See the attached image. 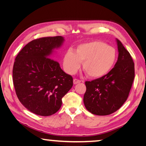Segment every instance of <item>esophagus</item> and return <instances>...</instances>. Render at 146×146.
I'll use <instances>...</instances> for the list:
<instances>
[{
    "mask_svg": "<svg viewBox=\"0 0 146 146\" xmlns=\"http://www.w3.org/2000/svg\"><path fill=\"white\" fill-rule=\"evenodd\" d=\"M80 82H81V80H78V79L75 78V79H74V80H73V84H77L80 83Z\"/></svg>",
    "mask_w": 146,
    "mask_h": 146,
    "instance_id": "1",
    "label": "esophagus"
}]
</instances>
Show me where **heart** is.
<instances>
[{
    "label": "heart",
    "mask_w": 146,
    "mask_h": 146,
    "mask_svg": "<svg viewBox=\"0 0 146 146\" xmlns=\"http://www.w3.org/2000/svg\"><path fill=\"white\" fill-rule=\"evenodd\" d=\"M117 60L114 48L101 41H92L79 45L74 52L68 50L64 55L63 65L68 73L78 70L83 62L84 71L89 77L98 78L112 70Z\"/></svg>",
    "instance_id": "1"
}]
</instances>
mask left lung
<instances>
[{
    "mask_svg": "<svg viewBox=\"0 0 146 146\" xmlns=\"http://www.w3.org/2000/svg\"><path fill=\"white\" fill-rule=\"evenodd\" d=\"M118 59L112 70L102 77L86 82L84 103L92 114L107 115L119 109L128 98L135 77L134 62L128 50L116 39Z\"/></svg>",
    "mask_w": 146,
    "mask_h": 146,
    "instance_id": "1",
    "label": "left lung"
}]
</instances>
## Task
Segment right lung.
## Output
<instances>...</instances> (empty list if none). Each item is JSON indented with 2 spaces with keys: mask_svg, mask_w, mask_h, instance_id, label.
<instances>
[{
  "mask_svg": "<svg viewBox=\"0 0 146 146\" xmlns=\"http://www.w3.org/2000/svg\"><path fill=\"white\" fill-rule=\"evenodd\" d=\"M62 36L46 37L29 42L15 58L13 80L18 100L31 112L54 114L62 98L73 86V78L63 71L52 55L61 46Z\"/></svg>",
  "mask_w": 146,
  "mask_h": 146,
  "instance_id": "right-lung-1",
  "label": "right lung"
}]
</instances>
